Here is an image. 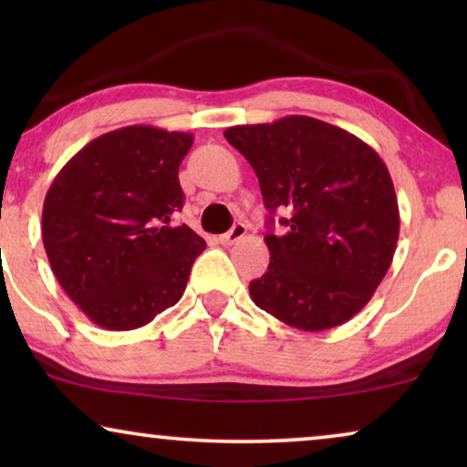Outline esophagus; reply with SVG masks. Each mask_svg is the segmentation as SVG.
Wrapping results in <instances>:
<instances>
[{"label":"esophagus","instance_id":"34e87169","mask_svg":"<svg viewBox=\"0 0 467 467\" xmlns=\"http://www.w3.org/2000/svg\"><path fill=\"white\" fill-rule=\"evenodd\" d=\"M244 235H246V225H244V223H235V225L229 229L227 234L221 235L219 242H221V244H235V242H240L242 238H244Z\"/></svg>","mask_w":467,"mask_h":467}]
</instances>
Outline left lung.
Masks as SVG:
<instances>
[{
    "mask_svg": "<svg viewBox=\"0 0 467 467\" xmlns=\"http://www.w3.org/2000/svg\"><path fill=\"white\" fill-rule=\"evenodd\" d=\"M259 178L270 265L248 285L253 302L304 331L353 318L382 283L400 235L389 170L372 146L312 117H285L225 130ZM286 209L285 236L271 214Z\"/></svg>",
    "mask_w": 467,
    "mask_h": 467,
    "instance_id": "left-lung-1",
    "label": "left lung"
}]
</instances>
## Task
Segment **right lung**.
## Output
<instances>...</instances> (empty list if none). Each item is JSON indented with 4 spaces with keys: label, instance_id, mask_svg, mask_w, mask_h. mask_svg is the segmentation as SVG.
I'll use <instances>...</instances> for the list:
<instances>
[{
    "label": "right lung",
    "instance_id": "right-lung-1",
    "mask_svg": "<svg viewBox=\"0 0 467 467\" xmlns=\"http://www.w3.org/2000/svg\"><path fill=\"white\" fill-rule=\"evenodd\" d=\"M191 144V133L120 127L76 152L50 184L42 210L48 264L99 327H144L182 297L206 248L191 227L171 225Z\"/></svg>",
    "mask_w": 467,
    "mask_h": 467
}]
</instances>
